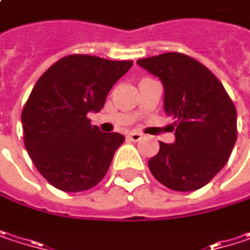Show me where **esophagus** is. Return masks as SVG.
Listing matches in <instances>:
<instances>
[{"mask_svg":"<svg viewBox=\"0 0 250 250\" xmlns=\"http://www.w3.org/2000/svg\"><path fill=\"white\" fill-rule=\"evenodd\" d=\"M127 137H128L130 140H133V142H137V140H140V139L143 137V134H140L139 131H130V133L127 134Z\"/></svg>","mask_w":250,"mask_h":250,"instance_id":"34e87169","label":"esophagus"}]
</instances>
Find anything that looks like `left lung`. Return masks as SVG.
Returning a JSON list of instances; mask_svg holds the SVG:
<instances>
[{
    "label": "left lung",
    "instance_id": "1",
    "mask_svg": "<svg viewBox=\"0 0 250 250\" xmlns=\"http://www.w3.org/2000/svg\"><path fill=\"white\" fill-rule=\"evenodd\" d=\"M164 85V110L175 119V142H159L149 159L152 175L174 191H195L227 164L237 137V114L222 82L182 53L139 59Z\"/></svg>",
    "mask_w": 250,
    "mask_h": 250
}]
</instances>
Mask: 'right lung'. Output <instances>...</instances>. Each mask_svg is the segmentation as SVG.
<instances>
[{"instance_id":"add662e5","label":"right lung","mask_w":250,"mask_h":250,"mask_svg":"<svg viewBox=\"0 0 250 250\" xmlns=\"http://www.w3.org/2000/svg\"><path fill=\"white\" fill-rule=\"evenodd\" d=\"M131 61L71 55L52 65L36 82L23 113L24 145L37 171L53 187L79 192L107 174L120 133H103L88 113H98Z\"/></svg>"}]
</instances>
